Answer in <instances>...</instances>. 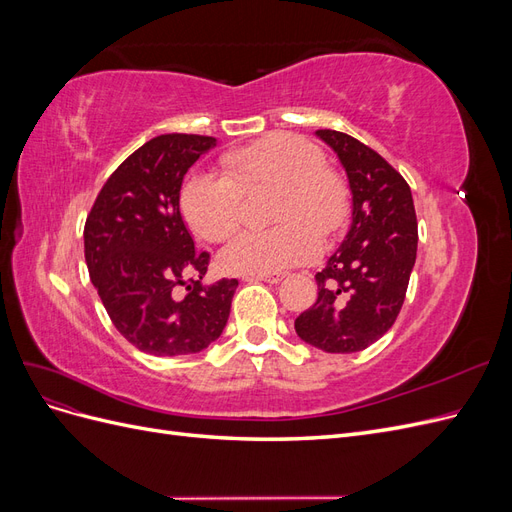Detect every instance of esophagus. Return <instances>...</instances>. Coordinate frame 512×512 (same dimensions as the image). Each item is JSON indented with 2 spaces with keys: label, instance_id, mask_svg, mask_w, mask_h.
<instances>
[{
  "label": "esophagus",
  "instance_id": "1",
  "mask_svg": "<svg viewBox=\"0 0 512 512\" xmlns=\"http://www.w3.org/2000/svg\"><path fill=\"white\" fill-rule=\"evenodd\" d=\"M284 277H286V273H254V275H247L245 280L247 282L260 280V282H269V284H280Z\"/></svg>",
  "mask_w": 512,
  "mask_h": 512
}]
</instances>
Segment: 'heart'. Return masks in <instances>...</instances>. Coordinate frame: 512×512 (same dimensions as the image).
I'll list each match as a JSON object with an SVG mask.
<instances>
[{
	"instance_id": "heart-1",
	"label": "heart",
	"mask_w": 512,
	"mask_h": 512,
	"mask_svg": "<svg viewBox=\"0 0 512 512\" xmlns=\"http://www.w3.org/2000/svg\"><path fill=\"white\" fill-rule=\"evenodd\" d=\"M224 175L192 173L183 179L179 205L198 237L224 241L241 224V190L280 188L273 222L262 232H243L220 254L228 273H277L303 265L320 252V237H333L350 220V190L327 166L324 153L297 134H271L226 153Z\"/></svg>"
}]
</instances>
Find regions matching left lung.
Here are the masks:
<instances>
[{
  "mask_svg": "<svg viewBox=\"0 0 512 512\" xmlns=\"http://www.w3.org/2000/svg\"><path fill=\"white\" fill-rule=\"evenodd\" d=\"M342 164L352 196L344 241L316 273L318 299L294 320L305 344L333 354L365 350L393 327L416 262V213L406 179L356 138L316 130Z\"/></svg>",
  "mask_w": 512,
  "mask_h": 512,
  "instance_id": "1",
  "label": "left lung"
}]
</instances>
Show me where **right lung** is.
<instances>
[{
    "instance_id": "right-lung-1",
    "label": "right lung",
    "mask_w": 512,
    "mask_h": 512,
    "mask_svg": "<svg viewBox=\"0 0 512 512\" xmlns=\"http://www.w3.org/2000/svg\"><path fill=\"white\" fill-rule=\"evenodd\" d=\"M215 145L198 134L151 138L108 177L85 222V262L108 318L153 356L213 344L239 286L203 280L209 252H196L179 205L185 173Z\"/></svg>"
}]
</instances>
